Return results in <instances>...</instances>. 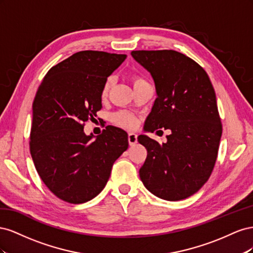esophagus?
<instances>
[{
  "instance_id": "34e87169",
  "label": "esophagus",
  "mask_w": 253,
  "mask_h": 253,
  "mask_svg": "<svg viewBox=\"0 0 253 253\" xmlns=\"http://www.w3.org/2000/svg\"><path fill=\"white\" fill-rule=\"evenodd\" d=\"M128 143L129 145H134L137 143V135L135 133H128Z\"/></svg>"
}]
</instances>
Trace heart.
<instances>
[{"instance_id": "b5f03b06", "label": "heart", "mask_w": 253, "mask_h": 253, "mask_svg": "<svg viewBox=\"0 0 253 253\" xmlns=\"http://www.w3.org/2000/svg\"><path fill=\"white\" fill-rule=\"evenodd\" d=\"M141 82H145V81L141 77H138V76H134L133 77L134 85H136V84H138V83H141ZM112 83H113V77L108 78V80L105 81L104 85H103V89H102L103 96L108 94ZM112 120L114 124H116V125L122 126V127H126V128H133L137 125L136 118L133 116L132 114L126 113V112H118L116 114H114L112 116Z\"/></svg>"}]
</instances>
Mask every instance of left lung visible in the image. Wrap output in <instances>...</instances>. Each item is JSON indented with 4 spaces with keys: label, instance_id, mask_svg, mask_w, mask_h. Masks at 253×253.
<instances>
[{
    "label": "left lung",
    "instance_id": "left-lung-1",
    "mask_svg": "<svg viewBox=\"0 0 253 253\" xmlns=\"http://www.w3.org/2000/svg\"><path fill=\"white\" fill-rule=\"evenodd\" d=\"M131 55L155 83L157 98L144 129L171 131L162 144L138 136L148 151L140 179L159 198L185 200L205 185L216 162L221 124L215 91L204 68L183 53L165 49Z\"/></svg>",
    "mask_w": 253,
    "mask_h": 253
}]
</instances>
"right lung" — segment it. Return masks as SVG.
Returning <instances> with one entry per match:
<instances>
[{
  "instance_id": "1",
  "label": "right lung",
  "mask_w": 253,
  "mask_h": 253,
  "mask_svg": "<svg viewBox=\"0 0 253 253\" xmlns=\"http://www.w3.org/2000/svg\"><path fill=\"white\" fill-rule=\"evenodd\" d=\"M126 58L96 50L76 52L52 66L38 88L30 154L45 186L60 200H93L128 147L127 134L119 127L109 126L98 136L83 131L84 122L102 108L105 81Z\"/></svg>"
}]
</instances>
